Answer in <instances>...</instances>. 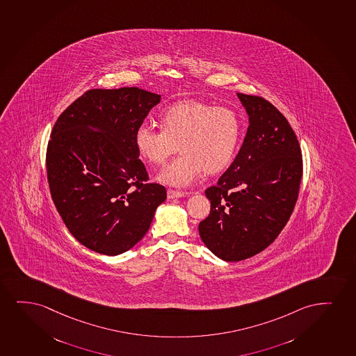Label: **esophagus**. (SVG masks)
<instances>
[{
  "label": "esophagus",
  "instance_id": "1",
  "mask_svg": "<svg viewBox=\"0 0 356 356\" xmlns=\"http://www.w3.org/2000/svg\"><path fill=\"white\" fill-rule=\"evenodd\" d=\"M187 192H181V191H175V190H168V198L174 199V198H181V197H185Z\"/></svg>",
  "mask_w": 356,
  "mask_h": 356
}]
</instances>
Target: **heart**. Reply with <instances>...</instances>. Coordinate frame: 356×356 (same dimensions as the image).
Returning <instances> with one entry per match:
<instances>
[{
  "label": "heart",
  "mask_w": 356,
  "mask_h": 356,
  "mask_svg": "<svg viewBox=\"0 0 356 356\" xmlns=\"http://www.w3.org/2000/svg\"><path fill=\"white\" fill-rule=\"evenodd\" d=\"M159 123L161 129L140 125L135 146L148 163L162 166L179 145L180 156L159 175L168 185L185 187L199 180L204 171L225 170L241 143V115L229 107L185 100L168 107Z\"/></svg>",
  "instance_id": "heart-1"
}]
</instances>
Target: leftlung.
Segmentation results:
<instances>
[{"instance_id":"obj_1","label":"left lung","mask_w":356,"mask_h":356,"mask_svg":"<svg viewBox=\"0 0 356 356\" xmlns=\"http://www.w3.org/2000/svg\"><path fill=\"white\" fill-rule=\"evenodd\" d=\"M249 129L236 159L205 191L211 203L199 234L227 262L249 259L272 244L295 209L303 174L300 143L285 115L257 95L238 92Z\"/></svg>"}]
</instances>
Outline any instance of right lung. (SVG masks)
I'll list each match as a JSON object with an SVG mask.
<instances>
[{
  "instance_id": "1",
  "label": "right lung",
  "mask_w": 356,
  "mask_h": 356,
  "mask_svg": "<svg viewBox=\"0 0 356 356\" xmlns=\"http://www.w3.org/2000/svg\"><path fill=\"white\" fill-rule=\"evenodd\" d=\"M159 102L161 95L136 87L90 89L51 129L46 154L51 199L70 233L95 252L131 249L166 199L165 187L149 182L135 146V131Z\"/></svg>"
}]
</instances>
